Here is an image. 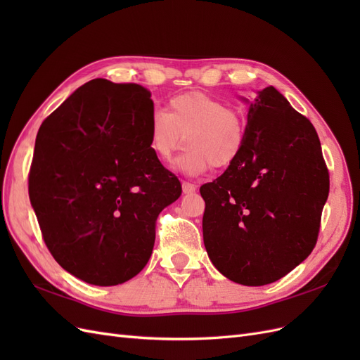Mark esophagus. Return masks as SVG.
Returning a JSON list of instances; mask_svg holds the SVG:
<instances>
[{"instance_id":"obj_1","label":"esophagus","mask_w":360,"mask_h":360,"mask_svg":"<svg viewBox=\"0 0 360 360\" xmlns=\"http://www.w3.org/2000/svg\"><path fill=\"white\" fill-rule=\"evenodd\" d=\"M181 188H183V193H193L195 189H197V186H195V184H192V183H189V181H183Z\"/></svg>"}]
</instances>
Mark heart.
Listing matches in <instances>:
<instances>
[{"label":"heart","mask_w":360,"mask_h":360,"mask_svg":"<svg viewBox=\"0 0 360 360\" xmlns=\"http://www.w3.org/2000/svg\"><path fill=\"white\" fill-rule=\"evenodd\" d=\"M189 148L177 167L186 174H201L210 167L222 169L240 156L246 139V118L234 106L201 91L172 97L168 111L150 115L148 138L158 159L169 163L184 144Z\"/></svg>","instance_id":"obj_1"}]
</instances>
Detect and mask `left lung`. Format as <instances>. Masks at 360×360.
I'll return each mask as SVG.
<instances>
[{
	"label": "left lung",
	"instance_id": "left-lung-1",
	"mask_svg": "<svg viewBox=\"0 0 360 360\" xmlns=\"http://www.w3.org/2000/svg\"><path fill=\"white\" fill-rule=\"evenodd\" d=\"M207 254L237 284H271L317 243L329 171L317 132L274 86L249 105L240 156L200 188Z\"/></svg>",
	"mask_w": 360,
	"mask_h": 360
}]
</instances>
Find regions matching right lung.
<instances>
[{"label":"right lung","instance_id":"obj_1","mask_svg":"<svg viewBox=\"0 0 360 360\" xmlns=\"http://www.w3.org/2000/svg\"><path fill=\"white\" fill-rule=\"evenodd\" d=\"M151 93L93 79L45 118L28 192L57 263L89 284L110 287L147 264L156 219L181 195L148 138Z\"/></svg>","mask_w":360,"mask_h":360}]
</instances>
